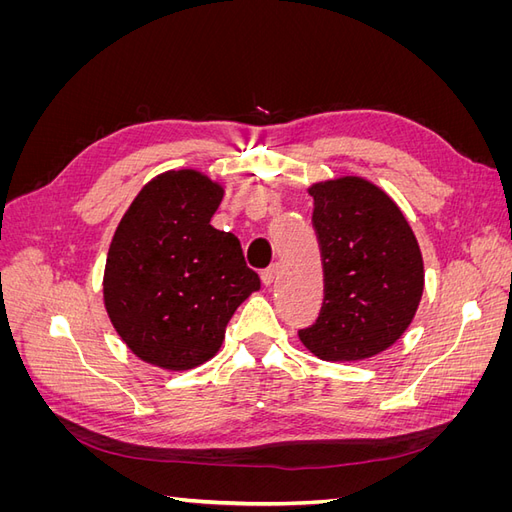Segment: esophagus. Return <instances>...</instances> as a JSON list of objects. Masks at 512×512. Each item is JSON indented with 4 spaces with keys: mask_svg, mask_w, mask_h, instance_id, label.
<instances>
[{
    "mask_svg": "<svg viewBox=\"0 0 512 512\" xmlns=\"http://www.w3.org/2000/svg\"><path fill=\"white\" fill-rule=\"evenodd\" d=\"M275 277H277V265L269 267L267 271H262V284H265V286H271V284L275 282Z\"/></svg>",
    "mask_w": 512,
    "mask_h": 512,
    "instance_id": "obj_1",
    "label": "esophagus"
}]
</instances>
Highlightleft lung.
Segmentation results:
<instances>
[{
	"label": "left lung",
	"instance_id": "obj_1",
	"mask_svg": "<svg viewBox=\"0 0 512 512\" xmlns=\"http://www.w3.org/2000/svg\"><path fill=\"white\" fill-rule=\"evenodd\" d=\"M307 192L314 198L324 303L299 339L322 361L371 359L416 316L425 288L421 247L406 215L376 183L344 175L316 181Z\"/></svg>",
	"mask_w": 512,
	"mask_h": 512
}]
</instances>
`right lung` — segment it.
I'll list each match as a JSON object with an SVG mask.
<instances>
[{
	"instance_id": "right-lung-1",
	"label": "right lung",
	"mask_w": 512,
	"mask_h": 512,
	"mask_svg": "<svg viewBox=\"0 0 512 512\" xmlns=\"http://www.w3.org/2000/svg\"><path fill=\"white\" fill-rule=\"evenodd\" d=\"M224 185L196 168L166 170L143 185L115 228L102 294L121 342L168 371L207 363L226 324L260 290L239 239L211 226Z\"/></svg>"
}]
</instances>
